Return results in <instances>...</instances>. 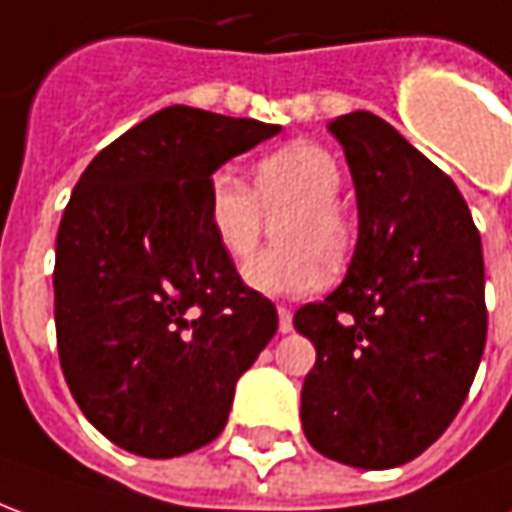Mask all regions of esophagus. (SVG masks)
Here are the masks:
<instances>
[{
    "instance_id": "esophagus-1",
    "label": "esophagus",
    "mask_w": 512,
    "mask_h": 512,
    "mask_svg": "<svg viewBox=\"0 0 512 512\" xmlns=\"http://www.w3.org/2000/svg\"><path fill=\"white\" fill-rule=\"evenodd\" d=\"M277 312H279V332L288 334L290 329H293V312H290V307H285V304H279Z\"/></svg>"
}]
</instances>
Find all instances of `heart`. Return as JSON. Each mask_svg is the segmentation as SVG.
<instances>
[{
	"mask_svg": "<svg viewBox=\"0 0 512 512\" xmlns=\"http://www.w3.org/2000/svg\"><path fill=\"white\" fill-rule=\"evenodd\" d=\"M340 164L326 147L293 142L268 153L246 183L219 172L208 186V227L224 255L241 263L255 252L266 216H277L274 241L244 268V279L268 296H299L315 290L348 263L354 252V222L340 202Z\"/></svg>",
	"mask_w": 512,
	"mask_h": 512,
	"instance_id": "1",
	"label": "heart"
}]
</instances>
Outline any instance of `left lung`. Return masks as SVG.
Here are the masks:
<instances>
[{"mask_svg": "<svg viewBox=\"0 0 512 512\" xmlns=\"http://www.w3.org/2000/svg\"><path fill=\"white\" fill-rule=\"evenodd\" d=\"M329 131L351 167L359 238L343 285L293 315L315 345L301 425L332 461L392 469L469 395L488 332L483 246L455 183L386 120L351 112Z\"/></svg>", "mask_w": 512, "mask_h": 512, "instance_id": "obj_1", "label": "left lung"}]
</instances>
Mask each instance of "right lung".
Masks as SVG:
<instances>
[{
    "instance_id": "right-lung-1",
    "label": "right lung",
    "mask_w": 512,
    "mask_h": 512,
    "mask_svg": "<svg viewBox=\"0 0 512 512\" xmlns=\"http://www.w3.org/2000/svg\"><path fill=\"white\" fill-rule=\"evenodd\" d=\"M279 126L167 106L84 169L62 213L54 321L65 381L117 447L175 458L227 425L277 332L208 227L213 172Z\"/></svg>"
}]
</instances>
